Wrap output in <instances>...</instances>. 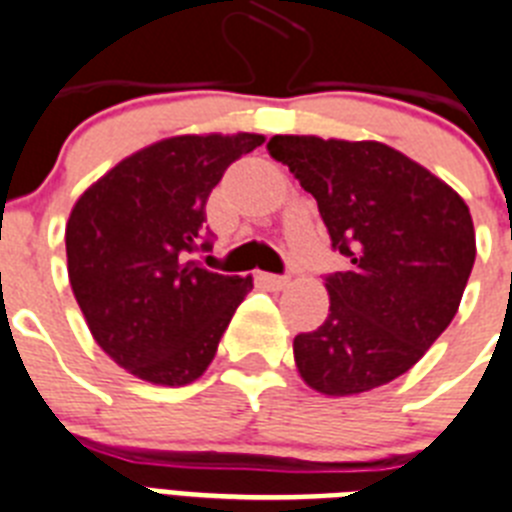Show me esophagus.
I'll return each instance as SVG.
<instances>
[{
  "instance_id": "obj_1",
  "label": "esophagus",
  "mask_w": 512,
  "mask_h": 512,
  "mask_svg": "<svg viewBox=\"0 0 512 512\" xmlns=\"http://www.w3.org/2000/svg\"><path fill=\"white\" fill-rule=\"evenodd\" d=\"M260 281L265 283V286H268V289H273V291H281V289H286V286H289V278L286 276H273V273H260Z\"/></svg>"
}]
</instances>
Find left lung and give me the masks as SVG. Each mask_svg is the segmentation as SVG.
<instances>
[{"instance_id": "1", "label": "left lung", "mask_w": 512, "mask_h": 512, "mask_svg": "<svg viewBox=\"0 0 512 512\" xmlns=\"http://www.w3.org/2000/svg\"><path fill=\"white\" fill-rule=\"evenodd\" d=\"M270 156L317 200L349 263L325 278L330 312L294 338L309 388L359 395L409 372L458 312L476 257L463 197L377 140L276 135Z\"/></svg>"}]
</instances>
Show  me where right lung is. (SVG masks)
Instances as JSON below:
<instances>
[{
	"label": "right lung",
	"mask_w": 512,
	"mask_h": 512,
	"mask_svg": "<svg viewBox=\"0 0 512 512\" xmlns=\"http://www.w3.org/2000/svg\"><path fill=\"white\" fill-rule=\"evenodd\" d=\"M263 143L255 132L163 137L72 205L64 229L72 294L93 341L137 380L195 382L252 291V276L210 273L190 255L223 171Z\"/></svg>",
	"instance_id": "right-lung-1"
}]
</instances>
